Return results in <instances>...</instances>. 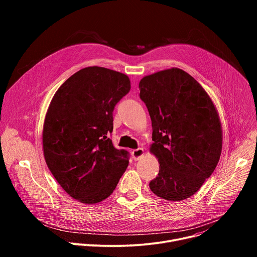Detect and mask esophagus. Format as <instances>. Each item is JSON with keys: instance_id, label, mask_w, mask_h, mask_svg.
<instances>
[{"instance_id": "obj_1", "label": "esophagus", "mask_w": 257, "mask_h": 257, "mask_svg": "<svg viewBox=\"0 0 257 257\" xmlns=\"http://www.w3.org/2000/svg\"><path fill=\"white\" fill-rule=\"evenodd\" d=\"M131 154H132L133 159H134L135 161H138V160L143 156L144 151H143V149H136V150H133Z\"/></svg>"}]
</instances>
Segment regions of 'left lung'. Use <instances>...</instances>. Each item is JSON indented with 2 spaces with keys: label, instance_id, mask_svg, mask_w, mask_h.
Masks as SVG:
<instances>
[{
  "label": "left lung",
  "instance_id": "left-lung-1",
  "mask_svg": "<svg viewBox=\"0 0 257 257\" xmlns=\"http://www.w3.org/2000/svg\"><path fill=\"white\" fill-rule=\"evenodd\" d=\"M139 89L152 119L150 151L160 164L150 188L166 200L189 198L221 157L223 130L217 109L203 87L179 68L144 76Z\"/></svg>",
  "mask_w": 257,
  "mask_h": 257
}]
</instances>
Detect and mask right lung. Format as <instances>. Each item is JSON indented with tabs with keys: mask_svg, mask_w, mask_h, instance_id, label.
<instances>
[{
	"mask_svg": "<svg viewBox=\"0 0 257 257\" xmlns=\"http://www.w3.org/2000/svg\"><path fill=\"white\" fill-rule=\"evenodd\" d=\"M131 88L123 73L98 66L74 73L56 91L46 114L43 150L48 168L74 199L107 198L126 171L128 153L114 148L113 111Z\"/></svg>",
	"mask_w": 257,
	"mask_h": 257,
	"instance_id": "1",
	"label": "right lung"
}]
</instances>
